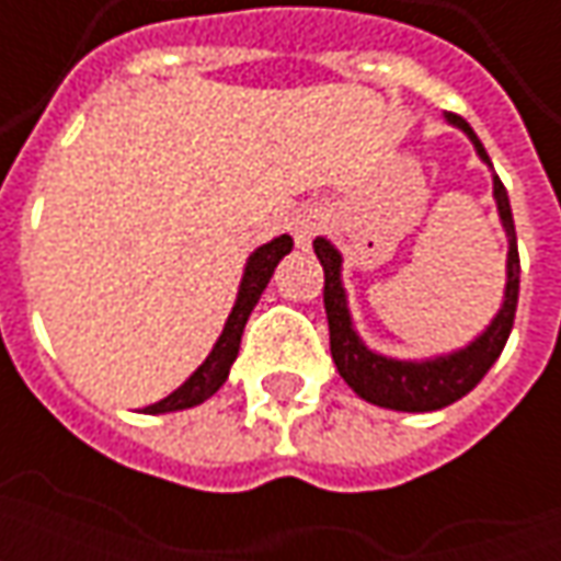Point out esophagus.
Returning <instances> with one entry per match:
<instances>
[{
  "label": "esophagus",
  "mask_w": 561,
  "mask_h": 561,
  "mask_svg": "<svg viewBox=\"0 0 561 561\" xmlns=\"http://www.w3.org/2000/svg\"><path fill=\"white\" fill-rule=\"evenodd\" d=\"M321 228H324V213H321V209H312V207L300 209V213H297L291 221L294 240H297V245H304V249L312 243V237H316Z\"/></svg>",
  "instance_id": "34e87169"
}]
</instances>
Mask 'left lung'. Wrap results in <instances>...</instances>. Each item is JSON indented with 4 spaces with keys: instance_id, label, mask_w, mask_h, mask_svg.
<instances>
[{
    "instance_id": "left-lung-1",
    "label": "left lung",
    "mask_w": 561,
    "mask_h": 561,
    "mask_svg": "<svg viewBox=\"0 0 561 561\" xmlns=\"http://www.w3.org/2000/svg\"><path fill=\"white\" fill-rule=\"evenodd\" d=\"M450 126L462 128L469 140L478 149L486 164L490 156L471 131V126L457 114H447ZM493 195L499 207V219L507 233V282H505V300L502 309L495 312L490 328L481 336L469 342L466 348L454 354H442L433 360H393L385 354H376L366 348L364 340L357 336L348 312V297L342 288V255L333 249L330 240L318 237L316 255L324 267V309H328L330 324V354L333 364L345 378V385L360 397V400L393 409V412H435L445 409L450 402L462 400L478 381H481L490 366L499 360V354L505 348L514 316H517V297H519V255H517V233H514V216H511V201H507L505 185L499 176H493Z\"/></svg>"
}]
</instances>
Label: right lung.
<instances>
[{
	"label": "right lung",
	"mask_w": 561,
	"mask_h": 561,
	"mask_svg": "<svg viewBox=\"0 0 561 561\" xmlns=\"http://www.w3.org/2000/svg\"><path fill=\"white\" fill-rule=\"evenodd\" d=\"M294 240L288 233H282L276 240H270L261 249H255L249 261H245L243 282H240V291H237V300H233V309L228 321H225V330H221L219 342L213 345V352L204 364L197 366L192 376L185 378L180 388L173 390L171 397H164L156 405H147L144 414H168V412H183V409H195L204 400H209L216 390L228 381V373H231V364L237 360V352H240V340H243V328L252 309L261 300V294L267 288L273 270L279 264L282 257L291 252Z\"/></svg>",
	"instance_id": "1"
}]
</instances>
